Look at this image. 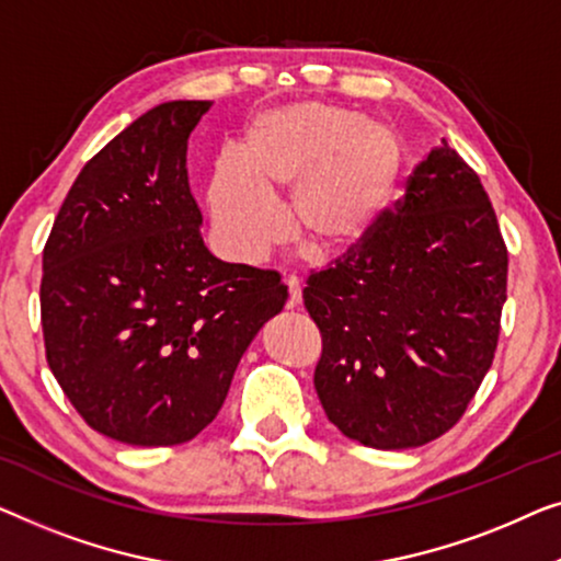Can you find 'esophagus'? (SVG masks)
<instances>
[{
    "mask_svg": "<svg viewBox=\"0 0 561 561\" xmlns=\"http://www.w3.org/2000/svg\"><path fill=\"white\" fill-rule=\"evenodd\" d=\"M284 284H287V289H289L287 307L289 310H295V307L302 305V284H299V279H295V277H289Z\"/></svg>",
    "mask_w": 561,
    "mask_h": 561,
    "instance_id": "esophagus-1",
    "label": "esophagus"
}]
</instances>
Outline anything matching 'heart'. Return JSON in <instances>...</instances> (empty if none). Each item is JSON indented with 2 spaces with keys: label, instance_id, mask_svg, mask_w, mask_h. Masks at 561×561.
<instances>
[{
  "label": "heart",
  "instance_id": "obj_1",
  "mask_svg": "<svg viewBox=\"0 0 561 561\" xmlns=\"http://www.w3.org/2000/svg\"><path fill=\"white\" fill-rule=\"evenodd\" d=\"M393 124L353 108L302 101L251 119L241 157L224 154L208 187L213 228L233 262L251 264L284 236L277 198L291 193L289 224L314 254L335 259L370 239L407 170Z\"/></svg>",
  "mask_w": 561,
  "mask_h": 561
}]
</instances>
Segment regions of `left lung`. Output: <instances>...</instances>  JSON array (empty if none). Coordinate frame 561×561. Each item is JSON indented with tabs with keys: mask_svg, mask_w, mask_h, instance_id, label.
<instances>
[{
	"mask_svg": "<svg viewBox=\"0 0 561 561\" xmlns=\"http://www.w3.org/2000/svg\"><path fill=\"white\" fill-rule=\"evenodd\" d=\"M506 274L485 187L445 141L397 213L302 291L322 333L314 389L328 420L376 449L445 435L493 363Z\"/></svg>",
	"mask_w": 561,
	"mask_h": 561,
	"instance_id": "obj_1",
	"label": "left lung"
}]
</instances>
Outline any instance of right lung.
I'll return each instance as SVG.
<instances>
[{
  "instance_id": "1",
  "label": "right lung",
  "mask_w": 561,
  "mask_h": 561,
  "mask_svg": "<svg viewBox=\"0 0 561 561\" xmlns=\"http://www.w3.org/2000/svg\"><path fill=\"white\" fill-rule=\"evenodd\" d=\"M210 101L149 108L85 162L43 251L47 363L101 435L183 445L216 420L236 366L282 312L277 272L220 262L187 185Z\"/></svg>"
}]
</instances>
